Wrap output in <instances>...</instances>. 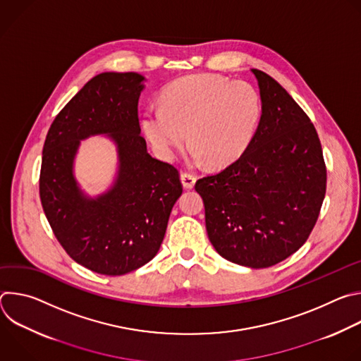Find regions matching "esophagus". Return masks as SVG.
I'll return each instance as SVG.
<instances>
[{"label":"esophagus","mask_w":361,"mask_h":361,"mask_svg":"<svg viewBox=\"0 0 361 361\" xmlns=\"http://www.w3.org/2000/svg\"><path fill=\"white\" fill-rule=\"evenodd\" d=\"M180 178H181V183H183V187L187 188V190H191L195 184V180H197L195 176H192L190 173H181Z\"/></svg>","instance_id":"obj_1"}]
</instances>
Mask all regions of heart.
I'll list each match as a JSON object with an SVG mask.
<instances>
[{
    "instance_id": "b5f03b06",
    "label": "heart",
    "mask_w": 361,
    "mask_h": 361,
    "mask_svg": "<svg viewBox=\"0 0 361 361\" xmlns=\"http://www.w3.org/2000/svg\"><path fill=\"white\" fill-rule=\"evenodd\" d=\"M262 114L260 92L251 84L195 74L171 82L161 94V107L145 109L140 127L163 160H173L188 135L191 161L224 169L243 156Z\"/></svg>"
}]
</instances>
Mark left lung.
I'll return each instance as SVG.
<instances>
[{"label": "left lung", "instance_id": "8db88e82", "mask_svg": "<svg viewBox=\"0 0 361 361\" xmlns=\"http://www.w3.org/2000/svg\"><path fill=\"white\" fill-rule=\"evenodd\" d=\"M263 114L243 156L200 178L205 228L223 259L271 267L310 235L326 194V166L314 126L269 74L252 68Z\"/></svg>", "mask_w": 361, "mask_h": 361}]
</instances>
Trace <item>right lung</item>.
<instances>
[{
	"mask_svg": "<svg viewBox=\"0 0 361 361\" xmlns=\"http://www.w3.org/2000/svg\"><path fill=\"white\" fill-rule=\"evenodd\" d=\"M144 81L137 73L95 75L56 117L42 148L39 197L47 220L74 262L104 276L127 274L156 257L183 194L178 171L152 159L140 135ZM94 135L116 145L118 171L106 192L90 196L73 164L80 141Z\"/></svg>",
	"mask_w": 361,
	"mask_h": 361,
	"instance_id": "1",
	"label": "right lung"
}]
</instances>
